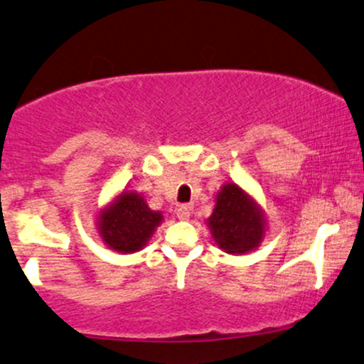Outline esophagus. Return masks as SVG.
Segmentation results:
<instances>
[{"label":"esophagus","instance_id":"obj_1","mask_svg":"<svg viewBox=\"0 0 364 364\" xmlns=\"http://www.w3.org/2000/svg\"><path fill=\"white\" fill-rule=\"evenodd\" d=\"M177 218H178V220H182V221L189 220V218H191V209L187 208V206L177 208Z\"/></svg>","mask_w":364,"mask_h":364}]
</instances>
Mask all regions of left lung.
I'll return each mask as SVG.
<instances>
[{
	"label": "left lung",
	"mask_w": 364,
	"mask_h": 364,
	"mask_svg": "<svg viewBox=\"0 0 364 364\" xmlns=\"http://www.w3.org/2000/svg\"><path fill=\"white\" fill-rule=\"evenodd\" d=\"M216 245L226 254H247L257 249L266 235V218L259 204L237 183H225L208 218Z\"/></svg>",
	"instance_id": "obj_1"
}]
</instances>
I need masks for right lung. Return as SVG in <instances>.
<instances>
[{"label": "right lung", "mask_w": 364, "mask_h": 364, "mask_svg": "<svg viewBox=\"0 0 364 364\" xmlns=\"http://www.w3.org/2000/svg\"><path fill=\"white\" fill-rule=\"evenodd\" d=\"M161 221V213L149 209L143 196L134 191H124L102 209L97 225L109 249L119 254H134L146 245Z\"/></svg>", "instance_id": "add662e5"}]
</instances>
